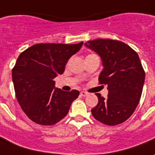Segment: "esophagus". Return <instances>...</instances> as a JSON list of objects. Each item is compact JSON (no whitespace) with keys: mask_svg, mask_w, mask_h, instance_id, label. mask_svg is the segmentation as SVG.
<instances>
[{"mask_svg":"<svg viewBox=\"0 0 155 155\" xmlns=\"http://www.w3.org/2000/svg\"><path fill=\"white\" fill-rule=\"evenodd\" d=\"M81 96H83V97H85V96H87V95H88V93L84 92V91H81Z\"/></svg>","mask_w":155,"mask_h":155,"instance_id":"obj_1","label":"esophagus"}]
</instances>
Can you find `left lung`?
<instances>
[{
  "label": "left lung",
  "instance_id": "left-lung-1",
  "mask_svg": "<svg viewBox=\"0 0 155 155\" xmlns=\"http://www.w3.org/2000/svg\"><path fill=\"white\" fill-rule=\"evenodd\" d=\"M84 44L100 56L104 69L98 81L108 89L106 98L96 94L98 103L92 115L103 124H121L132 115L141 97L145 73L138 54L117 40L99 38Z\"/></svg>",
  "mask_w": 155,
  "mask_h": 155
}]
</instances>
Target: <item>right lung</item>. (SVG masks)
Segmentation results:
<instances>
[{
	"mask_svg": "<svg viewBox=\"0 0 155 155\" xmlns=\"http://www.w3.org/2000/svg\"><path fill=\"white\" fill-rule=\"evenodd\" d=\"M83 45L38 43L20 53L12 69L18 103L28 118L42 126L63 119L80 92L63 91L55 87L54 79L63 74L70 57Z\"/></svg>",
	"mask_w": 155,
	"mask_h": 155,
	"instance_id": "right-lung-1",
	"label": "right lung"
}]
</instances>
